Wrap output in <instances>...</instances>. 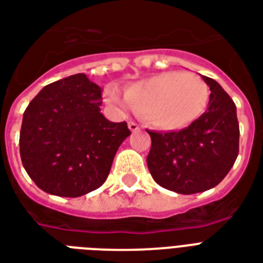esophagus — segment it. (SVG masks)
<instances>
[{
  "mask_svg": "<svg viewBox=\"0 0 263 263\" xmlns=\"http://www.w3.org/2000/svg\"><path fill=\"white\" fill-rule=\"evenodd\" d=\"M129 129L132 130V132H137V130L141 129V126L138 125L137 122H129Z\"/></svg>",
  "mask_w": 263,
  "mask_h": 263,
  "instance_id": "obj_1",
  "label": "esophagus"
}]
</instances>
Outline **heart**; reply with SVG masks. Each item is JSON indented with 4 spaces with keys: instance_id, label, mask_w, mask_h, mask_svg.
Listing matches in <instances>:
<instances>
[{
    "instance_id": "1",
    "label": "heart",
    "mask_w": 263,
    "mask_h": 263,
    "mask_svg": "<svg viewBox=\"0 0 263 263\" xmlns=\"http://www.w3.org/2000/svg\"><path fill=\"white\" fill-rule=\"evenodd\" d=\"M104 96L122 111L133 107L158 129L180 130L204 112L210 90L199 75L168 71L132 83L126 96L115 86L107 87Z\"/></svg>"
}]
</instances>
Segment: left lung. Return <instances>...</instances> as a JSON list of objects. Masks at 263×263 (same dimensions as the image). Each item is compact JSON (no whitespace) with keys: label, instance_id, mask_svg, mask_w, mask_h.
<instances>
[{"label":"left lung","instance_id":"left-lung-1","mask_svg":"<svg viewBox=\"0 0 263 263\" xmlns=\"http://www.w3.org/2000/svg\"><path fill=\"white\" fill-rule=\"evenodd\" d=\"M210 86L209 108L180 132H152L146 163L160 186L182 193L204 192L227 177L239 155L236 105L219 83L203 77Z\"/></svg>","mask_w":263,"mask_h":263}]
</instances>
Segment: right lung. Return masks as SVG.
I'll use <instances>...</instances> for the list:
<instances>
[{
    "label": "right lung",
    "instance_id": "add662e5",
    "mask_svg": "<svg viewBox=\"0 0 263 263\" xmlns=\"http://www.w3.org/2000/svg\"><path fill=\"white\" fill-rule=\"evenodd\" d=\"M103 89L75 74L49 83L24 111L20 158L38 188L78 197L104 184L123 140L126 122L114 123L100 112Z\"/></svg>",
    "mask_w": 263,
    "mask_h": 263
}]
</instances>
